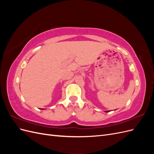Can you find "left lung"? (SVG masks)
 Returning <instances> with one entry per match:
<instances>
[{
  "instance_id": "8db88e82",
  "label": "left lung",
  "mask_w": 154,
  "mask_h": 154,
  "mask_svg": "<svg viewBox=\"0 0 154 154\" xmlns=\"http://www.w3.org/2000/svg\"><path fill=\"white\" fill-rule=\"evenodd\" d=\"M109 112V111H106V112Z\"/></svg>"
}]
</instances>
